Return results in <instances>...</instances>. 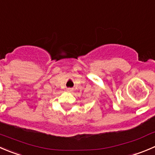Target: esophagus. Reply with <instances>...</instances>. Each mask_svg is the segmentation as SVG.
Returning <instances> with one entry per match:
<instances>
[{
	"instance_id": "1",
	"label": "esophagus",
	"mask_w": 155,
	"mask_h": 155,
	"mask_svg": "<svg viewBox=\"0 0 155 155\" xmlns=\"http://www.w3.org/2000/svg\"><path fill=\"white\" fill-rule=\"evenodd\" d=\"M67 91H68V92H71L72 89H71V88H67Z\"/></svg>"
}]
</instances>
